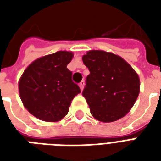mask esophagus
Instances as JSON below:
<instances>
[{"label": "esophagus", "instance_id": "obj_1", "mask_svg": "<svg viewBox=\"0 0 161 161\" xmlns=\"http://www.w3.org/2000/svg\"><path fill=\"white\" fill-rule=\"evenodd\" d=\"M79 87H80L81 91H83L84 90V81H82L80 84H79Z\"/></svg>", "mask_w": 161, "mask_h": 161}]
</instances>
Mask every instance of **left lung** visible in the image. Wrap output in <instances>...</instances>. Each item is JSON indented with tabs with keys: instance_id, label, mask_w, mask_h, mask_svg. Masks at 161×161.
<instances>
[{
	"instance_id": "obj_1",
	"label": "left lung",
	"mask_w": 161,
	"mask_h": 161,
	"mask_svg": "<svg viewBox=\"0 0 161 161\" xmlns=\"http://www.w3.org/2000/svg\"><path fill=\"white\" fill-rule=\"evenodd\" d=\"M83 62L90 74L83 96L93 117L111 122L123 117L140 93V79L122 58L104 51H89Z\"/></svg>"
}]
</instances>
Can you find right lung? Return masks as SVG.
<instances>
[{
  "label": "right lung",
  "mask_w": 161,
  "mask_h": 161,
  "mask_svg": "<svg viewBox=\"0 0 161 161\" xmlns=\"http://www.w3.org/2000/svg\"><path fill=\"white\" fill-rule=\"evenodd\" d=\"M73 53L59 51L38 58L26 68L19 82L25 108L45 121H58L69 111L71 101L80 93L68 70Z\"/></svg>",
  "instance_id": "obj_1"
}]
</instances>
